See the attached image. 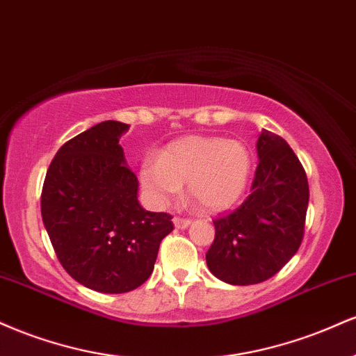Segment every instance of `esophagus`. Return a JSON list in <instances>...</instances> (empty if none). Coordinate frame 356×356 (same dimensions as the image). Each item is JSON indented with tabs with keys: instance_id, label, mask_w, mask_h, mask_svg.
<instances>
[{
	"instance_id": "esophagus-1",
	"label": "esophagus",
	"mask_w": 356,
	"mask_h": 356,
	"mask_svg": "<svg viewBox=\"0 0 356 356\" xmlns=\"http://www.w3.org/2000/svg\"><path fill=\"white\" fill-rule=\"evenodd\" d=\"M191 224V219L187 218H179V216H175L174 218V226L177 227V229H186L187 226Z\"/></svg>"
}]
</instances>
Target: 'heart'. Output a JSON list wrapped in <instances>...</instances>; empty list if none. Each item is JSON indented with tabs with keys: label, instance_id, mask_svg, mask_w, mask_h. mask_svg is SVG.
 Here are the masks:
<instances>
[{
	"label": "heart",
	"instance_id": "heart-1",
	"mask_svg": "<svg viewBox=\"0 0 356 356\" xmlns=\"http://www.w3.org/2000/svg\"><path fill=\"white\" fill-rule=\"evenodd\" d=\"M251 170V152L243 142L195 136L174 142L159 161L147 157L138 177L154 207H164L186 184L189 197L204 211L219 212L243 195Z\"/></svg>",
	"mask_w": 356,
	"mask_h": 356
}]
</instances>
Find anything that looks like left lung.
I'll return each instance as SVG.
<instances>
[{
    "label": "left lung",
    "mask_w": 356,
    "mask_h": 356,
    "mask_svg": "<svg viewBox=\"0 0 356 356\" xmlns=\"http://www.w3.org/2000/svg\"><path fill=\"white\" fill-rule=\"evenodd\" d=\"M251 194L229 214L216 218L206 252L209 271L224 283L257 284L296 254L305 236L309 187L300 159L283 137L263 130Z\"/></svg>",
    "instance_id": "left-lung-1"
}]
</instances>
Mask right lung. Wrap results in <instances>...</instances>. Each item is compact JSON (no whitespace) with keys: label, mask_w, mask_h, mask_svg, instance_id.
Returning a JSON list of instances; mask_svg holds the SVG:
<instances>
[{"label":"right lung","mask_w":356,"mask_h":356,"mask_svg":"<svg viewBox=\"0 0 356 356\" xmlns=\"http://www.w3.org/2000/svg\"><path fill=\"white\" fill-rule=\"evenodd\" d=\"M129 125L105 120L60 147L47 170L42 218L65 271L99 293H127L154 271L172 216L142 209L137 175L118 138Z\"/></svg>","instance_id":"obj_1"}]
</instances>
